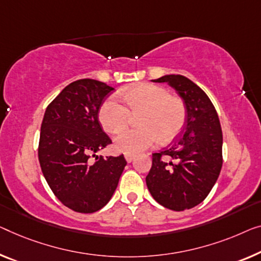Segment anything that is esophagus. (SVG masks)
Returning <instances> with one entry per match:
<instances>
[{
  "label": "esophagus",
  "instance_id": "1",
  "mask_svg": "<svg viewBox=\"0 0 261 261\" xmlns=\"http://www.w3.org/2000/svg\"><path fill=\"white\" fill-rule=\"evenodd\" d=\"M125 159H126L127 163H131L135 159V155L131 154V153H125Z\"/></svg>",
  "mask_w": 261,
  "mask_h": 261
}]
</instances>
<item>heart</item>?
<instances>
[{
    "label": "heart",
    "mask_w": 261,
    "mask_h": 261,
    "mask_svg": "<svg viewBox=\"0 0 261 261\" xmlns=\"http://www.w3.org/2000/svg\"><path fill=\"white\" fill-rule=\"evenodd\" d=\"M104 100L98 110L100 125L109 134H117L127 125L130 115H138L137 129L124 130L115 138V146L126 153H137L158 141L170 143L180 134L186 122L184 100L171 96L165 88L142 83Z\"/></svg>",
    "instance_id": "heart-1"
}]
</instances>
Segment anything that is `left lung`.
<instances>
[{
	"label": "left lung",
	"mask_w": 261,
	"mask_h": 261,
	"mask_svg": "<svg viewBox=\"0 0 261 261\" xmlns=\"http://www.w3.org/2000/svg\"><path fill=\"white\" fill-rule=\"evenodd\" d=\"M152 81L166 82L181 97L186 125L172 146L152 153L146 185L157 203L173 211H184L200 204L219 177L223 132L208 96L191 80L166 75Z\"/></svg>",
	"instance_id": "obj_1"
}]
</instances>
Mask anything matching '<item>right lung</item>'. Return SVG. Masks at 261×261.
Here are the masks:
<instances>
[{"mask_svg": "<svg viewBox=\"0 0 261 261\" xmlns=\"http://www.w3.org/2000/svg\"><path fill=\"white\" fill-rule=\"evenodd\" d=\"M112 90L96 80L72 82L49 104L42 120V172L57 199L75 212L92 213L106 206L126 165L123 154L96 155L112 143L98 120L99 107Z\"/></svg>", "mask_w": 261, "mask_h": 261, "instance_id": "obj_1", "label": "right lung"}]
</instances>
